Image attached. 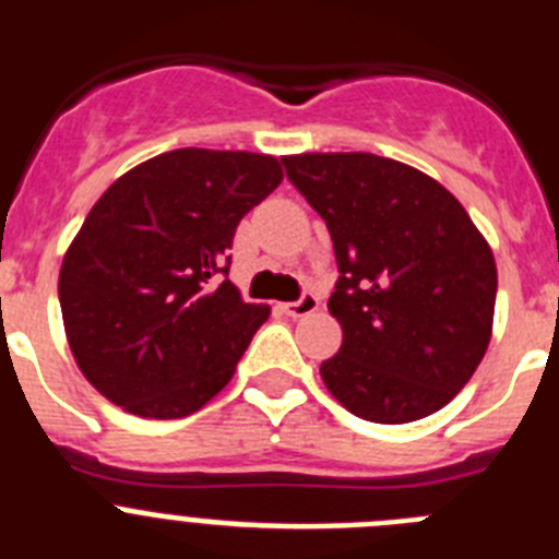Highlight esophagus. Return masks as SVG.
<instances>
[{"instance_id": "1", "label": "esophagus", "mask_w": 559, "mask_h": 559, "mask_svg": "<svg viewBox=\"0 0 559 559\" xmlns=\"http://www.w3.org/2000/svg\"><path fill=\"white\" fill-rule=\"evenodd\" d=\"M283 310L290 316V319H302V316L319 310V296H316L313 290H305V294L299 296L296 302H285Z\"/></svg>"}]
</instances>
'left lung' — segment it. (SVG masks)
<instances>
[{
	"label": "left lung",
	"mask_w": 559,
	"mask_h": 559,
	"mask_svg": "<svg viewBox=\"0 0 559 559\" xmlns=\"http://www.w3.org/2000/svg\"><path fill=\"white\" fill-rule=\"evenodd\" d=\"M333 237L330 313L344 330L322 380L355 417L414 423L448 406L492 333L496 260L471 215L426 173L374 153L283 159Z\"/></svg>",
	"instance_id": "1"
}]
</instances>
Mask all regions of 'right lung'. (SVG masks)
<instances>
[{
  "instance_id": "right-lung-1",
  "label": "right lung",
  "mask_w": 559,
  "mask_h": 559,
  "mask_svg": "<svg viewBox=\"0 0 559 559\" xmlns=\"http://www.w3.org/2000/svg\"><path fill=\"white\" fill-rule=\"evenodd\" d=\"M274 156L179 147L114 181L58 276L86 380L136 417L179 419L235 374L271 308L226 280L237 224L280 187Z\"/></svg>"
}]
</instances>
